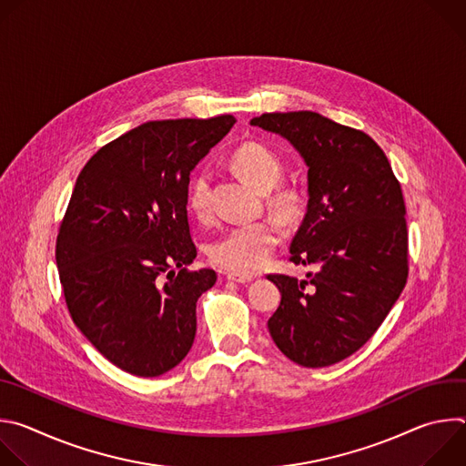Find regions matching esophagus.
<instances>
[{
	"label": "esophagus",
	"mask_w": 466,
	"mask_h": 466,
	"mask_svg": "<svg viewBox=\"0 0 466 466\" xmlns=\"http://www.w3.org/2000/svg\"><path fill=\"white\" fill-rule=\"evenodd\" d=\"M227 279L232 280V282H236V284H248V282L252 280L250 275H239V273H228Z\"/></svg>",
	"instance_id": "1"
}]
</instances>
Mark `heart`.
<instances>
[{
    "label": "heart",
    "instance_id": "heart-1",
    "mask_svg": "<svg viewBox=\"0 0 466 466\" xmlns=\"http://www.w3.org/2000/svg\"><path fill=\"white\" fill-rule=\"evenodd\" d=\"M230 162L248 184L261 191L269 189L268 203L277 216L293 219L300 214L304 207V193L300 187L293 184L272 187L280 180L284 164L271 147L261 142H245L234 149ZM187 208L197 218H207L212 212L210 173L207 169H198L187 184ZM279 239L280 230L271 219L241 223L214 239L208 247V256L214 265L225 271L250 275L268 263Z\"/></svg>",
    "mask_w": 466,
    "mask_h": 466
}]
</instances>
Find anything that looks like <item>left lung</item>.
Listing matches in <instances>:
<instances>
[{"instance_id":"obj_1","label":"left lung","mask_w":466,"mask_h":466,"mask_svg":"<svg viewBox=\"0 0 466 466\" xmlns=\"http://www.w3.org/2000/svg\"><path fill=\"white\" fill-rule=\"evenodd\" d=\"M250 125L279 132L308 164V212L289 261L313 265L299 282L268 275L282 293L269 334L291 361L319 369L358 352L410 275L402 186L363 130L311 110L268 112Z\"/></svg>"}]
</instances>
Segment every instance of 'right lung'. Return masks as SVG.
Returning a JSON list of instances; mask_svg holds the SVG:
<instances>
[{"instance_id": "add662e5", "label": "right lung", "mask_w": 466, "mask_h": 466, "mask_svg": "<svg viewBox=\"0 0 466 466\" xmlns=\"http://www.w3.org/2000/svg\"><path fill=\"white\" fill-rule=\"evenodd\" d=\"M236 123L147 121L103 146L77 177L55 258L64 300L86 339L121 370L177 367L197 331V300L218 275L187 269L189 173Z\"/></svg>"}]
</instances>
